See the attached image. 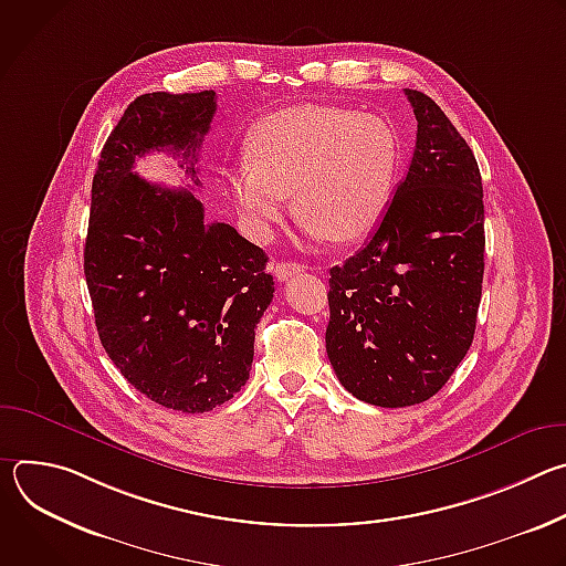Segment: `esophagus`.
<instances>
[{
	"mask_svg": "<svg viewBox=\"0 0 566 566\" xmlns=\"http://www.w3.org/2000/svg\"><path fill=\"white\" fill-rule=\"evenodd\" d=\"M304 271V266L300 264V262H277L275 266H273V275L280 280V282H284V280H289V277H293V275H300Z\"/></svg>",
	"mask_w": 566,
	"mask_h": 566,
	"instance_id": "34e87169",
	"label": "esophagus"
}]
</instances>
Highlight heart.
<instances>
[{"mask_svg": "<svg viewBox=\"0 0 566 566\" xmlns=\"http://www.w3.org/2000/svg\"><path fill=\"white\" fill-rule=\"evenodd\" d=\"M249 164L226 170V190L255 237H269L289 212L311 239L358 241L382 219L400 168V140L374 114L295 105L255 125Z\"/></svg>", "mask_w": 566, "mask_h": 566, "instance_id": "b5f03b06", "label": "heart"}]
</instances>
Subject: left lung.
I'll return each mask as SVG.
<instances>
[{"instance_id":"1","label":"left lung","mask_w":566,"mask_h":566,"mask_svg":"<svg viewBox=\"0 0 566 566\" xmlns=\"http://www.w3.org/2000/svg\"><path fill=\"white\" fill-rule=\"evenodd\" d=\"M406 96L419 123L408 177L369 244L329 277L327 356L343 387L378 408L417 406L454 374L486 249L472 149L430 96Z\"/></svg>"}]
</instances>
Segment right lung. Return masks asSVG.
Masks as SVG:
<instances>
[{
  "instance_id": "1",
  "label": "right lung",
  "mask_w": 566,
  "mask_h": 566,
  "mask_svg": "<svg viewBox=\"0 0 566 566\" xmlns=\"http://www.w3.org/2000/svg\"><path fill=\"white\" fill-rule=\"evenodd\" d=\"M214 92L138 96L109 134L92 186L85 277L101 343L158 406L199 415L249 380L258 322L273 300L269 258L232 226L206 217L190 190L149 184L134 160L197 156Z\"/></svg>"
}]
</instances>
